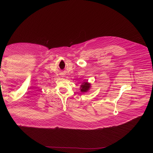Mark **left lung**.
Returning a JSON list of instances; mask_svg holds the SVG:
<instances>
[{
  "label": "left lung",
  "mask_w": 153,
  "mask_h": 153,
  "mask_svg": "<svg viewBox=\"0 0 153 153\" xmlns=\"http://www.w3.org/2000/svg\"><path fill=\"white\" fill-rule=\"evenodd\" d=\"M91 87V84L88 82H83L80 85V91L82 92H87L89 91Z\"/></svg>",
  "instance_id": "8db88e82"
}]
</instances>
